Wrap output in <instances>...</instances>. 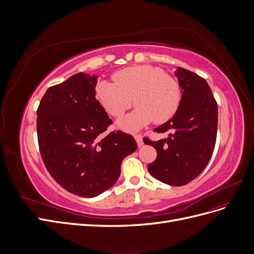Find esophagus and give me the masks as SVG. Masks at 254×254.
<instances>
[{
  "instance_id": "34e87169",
  "label": "esophagus",
  "mask_w": 254,
  "mask_h": 254,
  "mask_svg": "<svg viewBox=\"0 0 254 254\" xmlns=\"http://www.w3.org/2000/svg\"><path fill=\"white\" fill-rule=\"evenodd\" d=\"M134 139H135L137 145H139V147H141V146H143L144 143H143V140H142V134H140V133L134 134Z\"/></svg>"
}]
</instances>
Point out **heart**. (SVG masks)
Here are the masks:
<instances>
[{
	"instance_id": "b5f03b06",
	"label": "heart",
	"mask_w": 254,
	"mask_h": 254,
	"mask_svg": "<svg viewBox=\"0 0 254 254\" xmlns=\"http://www.w3.org/2000/svg\"><path fill=\"white\" fill-rule=\"evenodd\" d=\"M113 80L99 81L95 96L103 108L115 118L122 117L131 107L133 97L135 109L118 122L122 129L135 131L152 121L162 124L179 108V82L160 67L148 64L129 66L115 73Z\"/></svg>"
}]
</instances>
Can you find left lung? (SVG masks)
Masks as SVG:
<instances>
[{
  "label": "left lung",
  "mask_w": 254,
  "mask_h": 254,
  "mask_svg": "<svg viewBox=\"0 0 254 254\" xmlns=\"http://www.w3.org/2000/svg\"><path fill=\"white\" fill-rule=\"evenodd\" d=\"M181 101L174 117L155 129L166 139L147 144L157 149L148 172L168 186L181 187L194 180L209 163L216 143L218 108L211 88L200 76L178 67L175 72Z\"/></svg>",
  "instance_id": "left-lung-1"
}]
</instances>
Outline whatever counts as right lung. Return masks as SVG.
<instances>
[{
    "mask_svg": "<svg viewBox=\"0 0 254 254\" xmlns=\"http://www.w3.org/2000/svg\"><path fill=\"white\" fill-rule=\"evenodd\" d=\"M95 75L78 73L48 89L37 110L45 167L70 193L92 198L117 182L122 161L135 151L131 134H103L112 121L95 97Z\"/></svg>",
    "mask_w": 254,
    "mask_h": 254,
    "instance_id": "add662e5",
    "label": "right lung"
}]
</instances>
